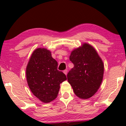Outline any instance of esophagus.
Wrapping results in <instances>:
<instances>
[{
  "mask_svg": "<svg viewBox=\"0 0 126 126\" xmlns=\"http://www.w3.org/2000/svg\"><path fill=\"white\" fill-rule=\"evenodd\" d=\"M63 72H64V73L66 75H67V70H64V71H63Z\"/></svg>",
  "mask_w": 126,
  "mask_h": 126,
  "instance_id": "34e87169",
  "label": "esophagus"
}]
</instances>
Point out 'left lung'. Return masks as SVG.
<instances>
[{
	"label": "left lung",
	"mask_w": 126,
	"mask_h": 126,
	"mask_svg": "<svg viewBox=\"0 0 126 126\" xmlns=\"http://www.w3.org/2000/svg\"><path fill=\"white\" fill-rule=\"evenodd\" d=\"M70 60L74 67L67 77L75 95L81 99L91 97L99 89L103 79L102 60L92 46L84 43L72 51Z\"/></svg>",
	"instance_id": "1"
}]
</instances>
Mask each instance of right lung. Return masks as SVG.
Instances as JSON below:
<instances>
[{
  "instance_id": "add662e5",
  "label": "right lung",
  "mask_w": 126,
  "mask_h": 126,
  "mask_svg": "<svg viewBox=\"0 0 126 126\" xmlns=\"http://www.w3.org/2000/svg\"><path fill=\"white\" fill-rule=\"evenodd\" d=\"M58 63L46 48H38L32 54L26 69L27 83L31 92L42 102L48 103L56 99L60 84L67 79L57 70Z\"/></svg>"
}]
</instances>
